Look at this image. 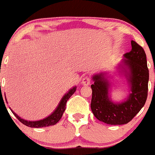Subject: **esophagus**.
Returning <instances> with one entry per match:
<instances>
[{
	"label": "esophagus",
	"instance_id": "obj_1",
	"mask_svg": "<svg viewBox=\"0 0 155 155\" xmlns=\"http://www.w3.org/2000/svg\"><path fill=\"white\" fill-rule=\"evenodd\" d=\"M82 84L84 85V86H87V85H89L90 83H91V78H90L88 76L84 77L83 79H82L81 81Z\"/></svg>",
	"mask_w": 155,
	"mask_h": 155
}]
</instances>
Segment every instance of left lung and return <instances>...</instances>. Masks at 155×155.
Segmentation results:
<instances>
[{"label":"left lung","instance_id":"obj_1","mask_svg":"<svg viewBox=\"0 0 155 155\" xmlns=\"http://www.w3.org/2000/svg\"><path fill=\"white\" fill-rule=\"evenodd\" d=\"M132 50L124 54L122 68L124 69L131 93L126 101L114 103L109 97L110 83L105 73L93 76L91 107L95 117L109 125H123L130 122L141 110L148 97L149 71L146 54L141 45L132 40Z\"/></svg>","mask_w":155,"mask_h":155}]
</instances>
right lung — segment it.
<instances>
[{"mask_svg": "<svg viewBox=\"0 0 155 155\" xmlns=\"http://www.w3.org/2000/svg\"><path fill=\"white\" fill-rule=\"evenodd\" d=\"M76 91V87H74L72 89H71L64 97H62V99L61 100L60 103L58 104L57 108L54 110V111L51 113L50 116H48V117L45 118L43 119H41L39 121H27L24 120L23 119H21L18 115L16 114L14 111H13L11 109L10 110L12 111V113H14V116L19 119L20 123H22L23 124H24L25 126H29L31 128H42V127H46V126H54V125L56 124L58 121L60 120V119L62 116L63 113L64 112L66 108V103H67L68 100L72 96V94L75 92ZM6 99V97H5ZM6 101H7V99H6Z\"/></svg>", "mask_w": 155, "mask_h": 155, "instance_id": "1", "label": "right lung"}]
</instances>
